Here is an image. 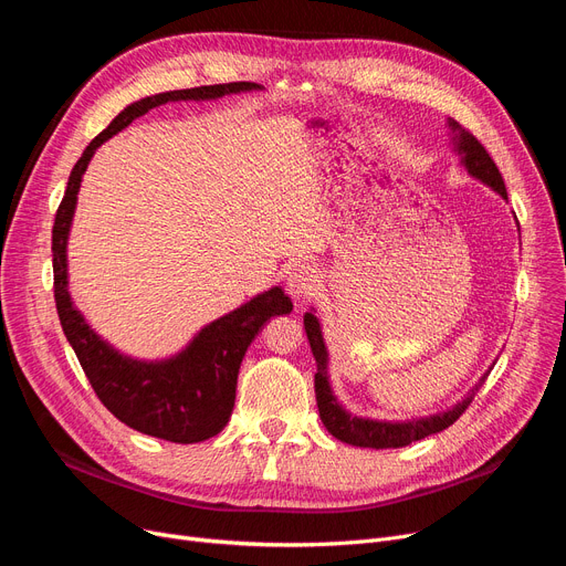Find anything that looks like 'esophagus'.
Returning <instances> with one entry per match:
<instances>
[{
    "label": "esophagus",
    "mask_w": 566,
    "mask_h": 566,
    "mask_svg": "<svg viewBox=\"0 0 566 566\" xmlns=\"http://www.w3.org/2000/svg\"><path fill=\"white\" fill-rule=\"evenodd\" d=\"M321 286V275L314 265H298L295 271L289 275L286 291L291 293V298L295 303H305L307 298L318 291Z\"/></svg>",
    "instance_id": "obj_1"
}]
</instances>
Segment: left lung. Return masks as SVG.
Segmentation results:
<instances>
[{
  "instance_id": "1",
  "label": "left lung",
  "mask_w": 566,
  "mask_h": 566,
  "mask_svg": "<svg viewBox=\"0 0 566 566\" xmlns=\"http://www.w3.org/2000/svg\"><path fill=\"white\" fill-rule=\"evenodd\" d=\"M450 126V144L461 158V165L468 169L472 178H478L484 186L495 190L502 199H507V188H504L502 174L491 160L486 148L478 142L470 130H465L454 118H448ZM305 333L316 360V376H314V392H316V406L323 427L328 429L337 440L346 444H355V448H371V450H388V448H406V444L422 440L431 433H438L442 429L452 427L465 408L472 403L474 395L484 385L489 371L472 385V390L463 395L459 403L452 408L429 415V418L418 420H403V422H388V420H371V418H358V415L348 412L335 397L331 376H328V348H325L321 323L314 312L305 314Z\"/></svg>"
}]
</instances>
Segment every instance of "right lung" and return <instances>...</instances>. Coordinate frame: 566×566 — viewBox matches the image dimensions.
<instances>
[{
	"label": "right lung",
	"mask_w": 566,
	"mask_h": 566,
	"mask_svg": "<svg viewBox=\"0 0 566 566\" xmlns=\"http://www.w3.org/2000/svg\"><path fill=\"white\" fill-rule=\"evenodd\" d=\"M254 82H229L195 88H178L130 103L114 122L92 139L75 163L52 227L54 301L64 335L92 382L103 406L130 429L169 442H201L218 436L233 410L238 369L245 350L271 316L289 314L293 303L280 286L268 289L245 305L216 318L192 337V342L165 360H137L118 353L92 331L69 293V233L77 206L82 174L96 148L128 128L137 116L174 101H216L229 94L259 92Z\"/></svg>",
	"instance_id": "right-lung-1"
}]
</instances>
